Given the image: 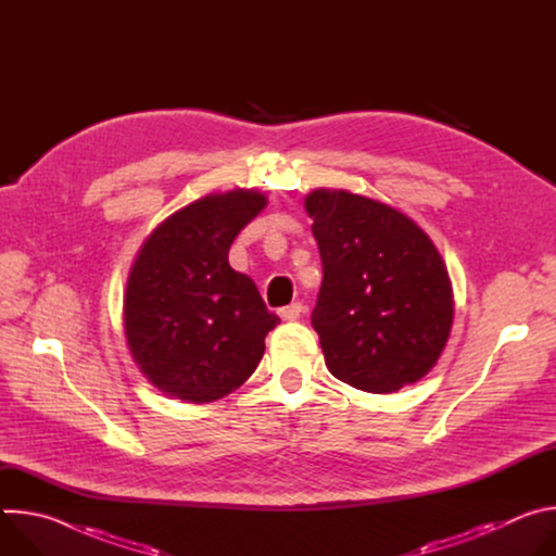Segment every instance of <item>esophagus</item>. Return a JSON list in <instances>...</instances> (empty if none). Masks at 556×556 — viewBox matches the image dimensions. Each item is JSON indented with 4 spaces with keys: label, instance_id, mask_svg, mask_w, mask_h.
<instances>
[{
    "label": "esophagus",
    "instance_id": "esophagus-1",
    "mask_svg": "<svg viewBox=\"0 0 556 556\" xmlns=\"http://www.w3.org/2000/svg\"><path fill=\"white\" fill-rule=\"evenodd\" d=\"M301 312H303V305H301L299 301H294V303L281 307V309H279V316H281L283 321H296L299 316H301Z\"/></svg>",
    "mask_w": 556,
    "mask_h": 556
}]
</instances>
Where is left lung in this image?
Returning a JSON list of instances; mask_svg holds the SVG:
<instances>
[{
  "mask_svg": "<svg viewBox=\"0 0 556 556\" xmlns=\"http://www.w3.org/2000/svg\"><path fill=\"white\" fill-rule=\"evenodd\" d=\"M305 211L324 262L312 328L330 374L369 393L427 376L453 326V288L431 237L345 189H314Z\"/></svg>",
  "mask_w": 556,
  "mask_h": 556,
  "instance_id": "left-lung-1",
  "label": "left lung"
}]
</instances>
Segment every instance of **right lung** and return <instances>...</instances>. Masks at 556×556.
Wrapping results in <instances>:
<instances>
[{"label":"right lung","instance_id":"add662e5","mask_svg":"<svg viewBox=\"0 0 556 556\" xmlns=\"http://www.w3.org/2000/svg\"><path fill=\"white\" fill-rule=\"evenodd\" d=\"M268 198L211 193L169 215L140 247L123 324L134 363L165 395L213 403L249 380L279 324L255 281L230 268L228 249Z\"/></svg>","mask_w":556,"mask_h":556}]
</instances>
